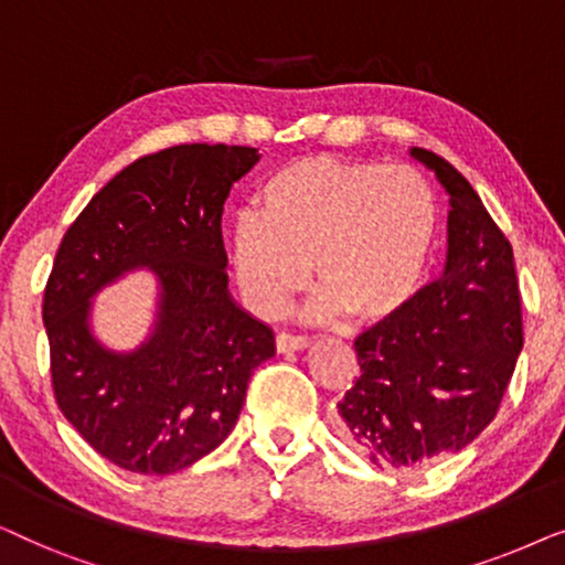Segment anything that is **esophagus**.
Masks as SVG:
<instances>
[{
	"label": "esophagus",
	"mask_w": 565,
	"mask_h": 565,
	"mask_svg": "<svg viewBox=\"0 0 565 565\" xmlns=\"http://www.w3.org/2000/svg\"><path fill=\"white\" fill-rule=\"evenodd\" d=\"M275 347L277 352H298V350H306L308 339L300 334H290V331H280V334L275 337Z\"/></svg>",
	"instance_id": "esophagus-1"
}]
</instances>
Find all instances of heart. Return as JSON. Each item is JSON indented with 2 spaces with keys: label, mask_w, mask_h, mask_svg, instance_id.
Returning <instances> with one entry per match:
<instances>
[{
  "label": "heart",
  "mask_w": 565,
  "mask_h": 565,
  "mask_svg": "<svg viewBox=\"0 0 565 565\" xmlns=\"http://www.w3.org/2000/svg\"><path fill=\"white\" fill-rule=\"evenodd\" d=\"M257 211L228 234V265L246 306L275 319L308 282L316 319L396 313L419 288L437 238V198L414 167L308 157L267 177Z\"/></svg>",
  "instance_id": "1"
}]
</instances>
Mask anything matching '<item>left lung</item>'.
Instances as JSON below:
<instances>
[{"instance_id":"8db88e82","label":"left lung","mask_w":565,"mask_h":565,"mask_svg":"<svg viewBox=\"0 0 565 565\" xmlns=\"http://www.w3.org/2000/svg\"><path fill=\"white\" fill-rule=\"evenodd\" d=\"M412 153L450 195L445 269L354 339L360 375L337 412L342 435L370 460L416 470L462 450L493 422L524 334L504 231L450 161Z\"/></svg>"}]
</instances>
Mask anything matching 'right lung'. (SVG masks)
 Returning a JSON list of instances; mask_svg holds the SVG:
<instances>
[{
    "label": "right lung",
    "mask_w": 565,
    "mask_h": 565,
    "mask_svg": "<svg viewBox=\"0 0 565 565\" xmlns=\"http://www.w3.org/2000/svg\"><path fill=\"white\" fill-rule=\"evenodd\" d=\"M257 149L182 143L113 177L61 242L43 296L56 404L115 466L167 476L236 427L252 373L275 354L269 327L228 296L221 215ZM158 273L149 343L115 355L90 337L88 298L128 268Z\"/></svg>",
    "instance_id": "obj_1"
}]
</instances>
